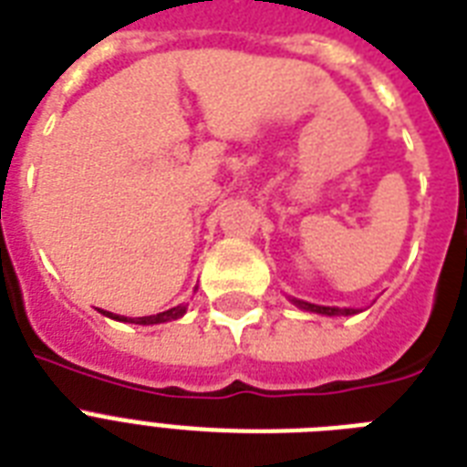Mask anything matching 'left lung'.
Listing matches in <instances>:
<instances>
[{"label":"left lung","instance_id":"left-lung-1","mask_svg":"<svg viewBox=\"0 0 467 467\" xmlns=\"http://www.w3.org/2000/svg\"><path fill=\"white\" fill-rule=\"evenodd\" d=\"M296 306L300 307V310H310V312H317V315H354L356 310H348V307H344V310H339V307H325V306H312V303H306V300H293Z\"/></svg>","mask_w":467,"mask_h":467}]
</instances>
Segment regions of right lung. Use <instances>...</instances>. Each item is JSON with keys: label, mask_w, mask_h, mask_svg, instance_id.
Returning <instances> with one entry per match:
<instances>
[{"label": "right lung", "mask_w": 467, "mask_h": 467, "mask_svg": "<svg viewBox=\"0 0 467 467\" xmlns=\"http://www.w3.org/2000/svg\"><path fill=\"white\" fill-rule=\"evenodd\" d=\"M186 312V306H176L171 310L157 312V315H148V317H123V315H113V312H104L106 317L119 319V322H133V325H160V322H171V319H179Z\"/></svg>", "instance_id": "right-lung-1"}]
</instances>
